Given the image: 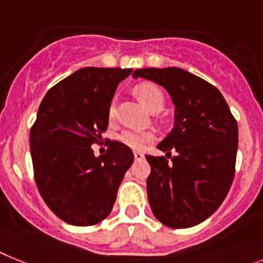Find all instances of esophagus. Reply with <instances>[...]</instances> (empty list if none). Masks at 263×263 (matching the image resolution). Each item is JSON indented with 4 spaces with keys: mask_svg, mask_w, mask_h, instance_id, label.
I'll return each mask as SVG.
<instances>
[{
    "mask_svg": "<svg viewBox=\"0 0 263 263\" xmlns=\"http://www.w3.org/2000/svg\"><path fill=\"white\" fill-rule=\"evenodd\" d=\"M134 158H135V160H142V159H144V155H143L142 152L135 151L134 152Z\"/></svg>",
    "mask_w": 263,
    "mask_h": 263,
    "instance_id": "obj_1",
    "label": "esophagus"
}]
</instances>
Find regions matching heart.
I'll return each instance as SVG.
<instances>
[{
    "label": "heart",
    "instance_id": "1",
    "mask_svg": "<svg viewBox=\"0 0 263 263\" xmlns=\"http://www.w3.org/2000/svg\"><path fill=\"white\" fill-rule=\"evenodd\" d=\"M135 92L140 101L148 108L149 111L158 112L159 109H162L163 104H164V96H163L162 90L156 85L149 83L140 84L135 88ZM116 115H118V109H116V100L114 99L108 107V119L114 121L116 119ZM154 138L155 136L151 131H139V129H124L118 136L121 144L127 145L128 148L131 149H138V151L154 142Z\"/></svg>",
    "mask_w": 263,
    "mask_h": 263
}]
</instances>
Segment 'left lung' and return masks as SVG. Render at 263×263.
<instances>
[{"label":"left lung","instance_id":"left-lung-1","mask_svg":"<svg viewBox=\"0 0 263 263\" xmlns=\"http://www.w3.org/2000/svg\"><path fill=\"white\" fill-rule=\"evenodd\" d=\"M132 76L164 87L175 104L174 128L158 144L167 158L145 155L152 213L171 229L196 226L217 211L233 184L237 120L219 90L187 70L144 68ZM171 151L178 154L171 157Z\"/></svg>","mask_w":263,"mask_h":263}]
</instances>
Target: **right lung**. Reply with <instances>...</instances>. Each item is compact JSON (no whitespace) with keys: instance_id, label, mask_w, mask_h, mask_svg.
<instances>
[{"instance_id":"1","label":"right lung","mask_w":263,"mask_h":263,"mask_svg":"<svg viewBox=\"0 0 263 263\" xmlns=\"http://www.w3.org/2000/svg\"><path fill=\"white\" fill-rule=\"evenodd\" d=\"M132 69L87 67L53 85L30 128V154L37 189L61 220L93 226L109 215L124 174L134 163L127 145L108 140L93 155L108 128V107Z\"/></svg>"}]
</instances>
